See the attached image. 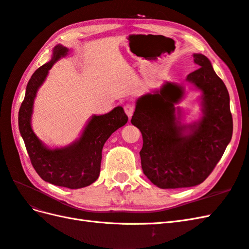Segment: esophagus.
<instances>
[{"instance_id": "esophagus-1", "label": "esophagus", "mask_w": 249, "mask_h": 249, "mask_svg": "<svg viewBox=\"0 0 249 249\" xmlns=\"http://www.w3.org/2000/svg\"><path fill=\"white\" fill-rule=\"evenodd\" d=\"M124 112H125V114L128 115V117H129V118H131V117H132V115H133V113H134L135 106L133 105L132 102H128V104H125V105H124Z\"/></svg>"}]
</instances>
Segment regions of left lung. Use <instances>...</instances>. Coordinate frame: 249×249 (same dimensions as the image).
Returning a JSON list of instances; mask_svg holds the SVG:
<instances>
[{"label": "left lung", "mask_w": 249, "mask_h": 249, "mask_svg": "<svg viewBox=\"0 0 249 249\" xmlns=\"http://www.w3.org/2000/svg\"><path fill=\"white\" fill-rule=\"evenodd\" d=\"M199 69L186 81L201 92L202 116L183 123L178 105L185 97L183 84L165 82L136 100L131 123L142 134V168L151 183L161 189L199 185L208 178L232 137L229 94L210 60L193 53Z\"/></svg>", "instance_id": "8db88e82"}]
</instances>
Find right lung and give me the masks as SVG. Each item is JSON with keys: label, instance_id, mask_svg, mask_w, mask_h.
I'll return each instance as SVG.
<instances>
[{"label": "right lung", "instance_id": "add662e5", "mask_svg": "<svg viewBox=\"0 0 249 249\" xmlns=\"http://www.w3.org/2000/svg\"><path fill=\"white\" fill-rule=\"evenodd\" d=\"M69 48L53 47L50 62L43 64L29 79L19 111V130L33 167L40 178L53 185L79 189L93 184L100 173L102 148L113 133L128 123L123 107L104 115H93L80 137L61 148H48L32 128L34 102L48 71L59 59L68 56Z\"/></svg>", "mask_w": 249, "mask_h": 249}]
</instances>
